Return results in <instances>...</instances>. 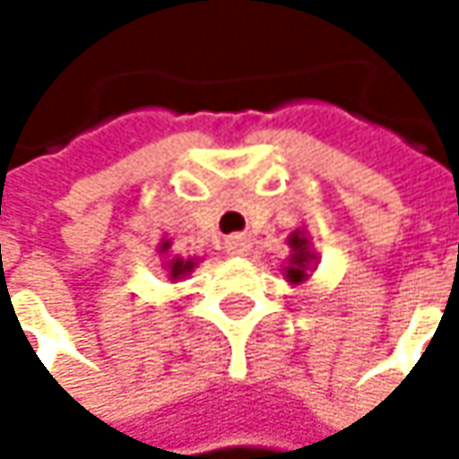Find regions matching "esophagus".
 Returning a JSON list of instances; mask_svg holds the SVG:
<instances>
[{"instance_id":"esophagus-1","label":"esophagus","mask_w":459,"mask_h":459,"mask_svg":"<svg viewBox=\"0 0 459 459\" xmlns=\"http://www.w3.org/2000/svg\"><path fill=\"white\" fill-rule=\"evenodd\" d=\"M250 239L247 237H228L225 239V253H231V255H245L250 253Z\"/></svg>"}]
</instances>
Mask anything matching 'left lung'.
<instances>
[{
  "instance_id": "1",
  "label": "left lung",
  "mask_w": 459,
  "mask_h": 459,
  "mask_svg": "<svg viewBox=\"0 0 459 459\" xmlns=\"http://www.w3.org/2000/svg\"><path fill=\"white\" fill-rule=\"evenodd\" d=\"M288 245H290V255H288V266H285V280L290 285H299L307 280V272H313L316 253H313V245L305 231H293L288 237Z\"/></svg>"
}]
</instances>
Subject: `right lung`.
<instances>
[{"instance_id": "1", "label": "right lung", "mask_w": 459, "mask_h": 459, "mask_svg": "<svg viewBox=\"0 0 459 459\" xmlns=\"http://www.w3.org/2000/svg\"><path fill=\"white\" fill-rule=\"evenodd\" d=\"M169 250H171V242H169V239H162L160 247H157V253H160V255H169ZM195 266H198L195 258H179V255H177V258H169V261H166V272H169L171 280L187 277Z\"/></svg>"}]
</instances>
